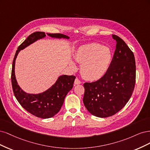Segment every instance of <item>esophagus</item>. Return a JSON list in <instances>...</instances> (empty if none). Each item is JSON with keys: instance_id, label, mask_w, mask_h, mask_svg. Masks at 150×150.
Here are the masks:
<instances>
[{"instance_id": "esophagus-1", "label": "esophagus", "mask_w": 150, "mask_h": 150, "mask_svg": "<svg viewBox=\"0 0 150 150\" xmlns=\"http://www.w3.org/2000/svg\"><path fill=\"white\" fill-rule=\"evenodd\" d=\"M74 83H75V85H79V84L81 83V81H80L79 79L76 78V79L75 80Z\"/></svg>"}]
</instances>
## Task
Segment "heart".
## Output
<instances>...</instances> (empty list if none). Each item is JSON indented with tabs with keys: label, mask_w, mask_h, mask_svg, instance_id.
Segmentation results:
<instances>
[{
	"label": "heart",
	"mask_w": 150,
	"mask_h": 150,
	"mask_svg": "<svg viewBox=\"0 0 150 150\" xmlns=\"http://www.w3.org/2000/svg\"><path fill=\"white\" fill-rule=\"evenodd\" d=\"M112 59L108 48L98 43H91L79 48L75 54V59L81 63L80 71L85 79L94 80L102 77L107 71ZM72 68H75L71 62Z\"/></svg>",
	"instance_id": "1"
}]
</instances>
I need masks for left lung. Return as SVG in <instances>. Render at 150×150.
I'll use <instances>...</instances> for the list:
<instances>
[{"mask_svg": "<svg viewBox=\"0 0 150 150\" xmlns=\"http://www.w3.org/2000/svg\"><path fill=\"white\" fill-rule=\"evenodd\" d=\"M117 42L112 62L98 80L84 83L83 101L88 112L95 117L106 118L118 112L127 103L136 81V65L133 52L122 38Z\"/></svg>", "mask_w": 150, "mask_h": 150, "instance_id": "1", "label": "left lung"}]
</instances>
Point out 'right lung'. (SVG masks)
<instances>
[{"label": "right lung", "mask_w": 150, "mask_h": 150, "mask_svg": "<svg viewBox=\"0 0 150 150\" xmlns=\"http://www.w3.org/2000/svg\"><path fill=\"white\" fill-rule=\"evenodd\" d=\"M47 35L53 38H69V37L61 33H47ZM45 36V32H33L19 45L13 58L11 74L13 94L18 103L28 112L41 118L53 117L59 112L66 95L73 88L76 78L74 75L60 76L54 85L44 92L39 94L27 93L18 86L15 75L16 59L18 54L21 50Z\"/></svg>", "instance_id": "right-lung-1"}]
</instances>
